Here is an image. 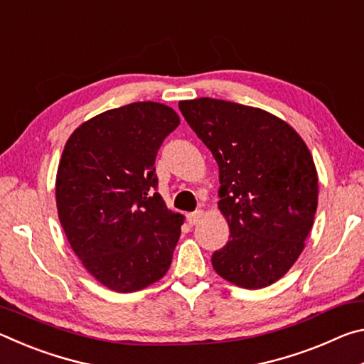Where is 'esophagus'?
I'll list each match as a JSON object with an SVG mask.
<instances>
[{
  "mask_svg": "<svg viewBox=\"0 0 364 364\" xmlns=\"http://www.w3.org/2000/svg\"><path fill=\"white\" fill-rule=\"evenodd\" d=\"M202 215H204V212H202V210H196V212H193V213H189V215H188V223H189L191 226L197 225V223H199V221H200Z\"/></svg>",
  "mask_w": 364,
  "mask_h": 364,
  "instance_id": "34e87169",
  "label": "esophagus"
}]
</instances>
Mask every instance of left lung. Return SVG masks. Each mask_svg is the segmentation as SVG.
Segmentation results:
<instances>
[{
	"label": "left lung",
	"instance_id": "1",
	"mask_svg": "<svg viewBox=\"0 0 364 364\" xmlns=\"http://www.w3.org/2000/svg\"><path fill=\"white\" fill-rule=\"evenodd\" d=\"M178 107L218 164L230 241L213 252L215 271L245 289L273 284L301 254L315 220L310 151L292 127L262 109L212 97Z\"/></svg>",
	"mask_w": 364,
	"mask_h": 364
}]
</instances>
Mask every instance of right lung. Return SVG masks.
<instances>
[{"instance_id":"add662e5","label":"right lung","mask_w":364,"mask_h":364,"mask_svg":"<svg viewBox=\"0 0 364 364\" xmlns=\"http://www.w3.org/2000/svg\"><path fill=\"white\" fill-rule=\"evenodd\" d=\"M178 125L168 106L133 102L85 122L65 143L60 225L88 273L112 291H141L171 264L183 217L157 193L156 157Z\"/></svg>"}]
</instances>
